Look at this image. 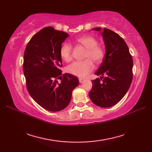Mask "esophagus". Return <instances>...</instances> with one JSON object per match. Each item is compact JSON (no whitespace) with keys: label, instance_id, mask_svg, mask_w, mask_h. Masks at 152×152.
I'll use <instances>...</instances> for the list:
<instances>
[{"label":"esophagus","instance_id":"esophagus-1","mask_svg":"<svg viewBox=\"0 0 152 152\" xmlns=\"http://www.w3.org/2000/svg\"><path fill=\"white\" fill-rule=\"evenodd\" d=\"M79 82L80 83H82L83 82H84V80L82 78H79Z\"/></svg>","mask_w":152,"mask_h":152}]
</instances>
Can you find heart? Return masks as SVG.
<instances>
[{
    "instance_id": "heart-1",
    "label": "heart",
    "mask_w": 152,
    "mask_h": 152,
    "mask_svg": "<svg viewBox=\"0 0 152 152\" xmlns=\"http://www.w3.org/2000/svg\"><path fill=\"white\" fill-rule=\"evenodd\" d=\"M76 41L87 49L85 55L86 58H90L96 64L101 62L104 57V53L102 48L97 45V40L94 37L89 35H84L77 38ZM71 52L72 46L68 42L62 44L60 48V56L64 61L69 62L72 59ZM93 69V64L91 61L87 59L82 61H75L70 64L68 66L66 71L79 78H84L90 72H91Z\"/></svg>"
}]
</instances>
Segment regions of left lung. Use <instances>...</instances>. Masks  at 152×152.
<instances>
[{"label":"left lung","instance_id":"obj_1","mask_svg":"<svg viewBox=\"0 0 152 152\" xmlns=\"http://www.w3.org/2000/svg\"><path fill=\"white\" fill-rule=\"evenodd\" d=\"M92 30L101 33L106 53L95 72L101 76V79L92 80L93 88L89 95L96 106L111 107L120 101L129 89L133 80V59L127 44L118 34L108 28L101 30V27Z\"/></svg>","mask_w":152,"mask_h":152}]
</instances>
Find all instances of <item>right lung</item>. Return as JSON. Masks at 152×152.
Returning a JSON list of instances; mask_svg holds the SVG:
<instances>
[{
  "instance_id": "add662e5",
  "label": "right lung",
  "mask_w": 152,
  "mask_h": 152,
  "mask_svg": "<svg viewBox=\"0 0 152 152\" xmlns=\"http://www.w3.org/2000/svg\"><path fill=\"white\" fill-rule=\"evenodd\" d=\"M69 37L63 31L48 27L31 38L25 48L23 72L31 96L43 108L59 112L69 104L72 93L79 84L77 77L62 75L60 48ZM63 77L61 83L57 80Z\"/></svg>"
}]
</instances>
